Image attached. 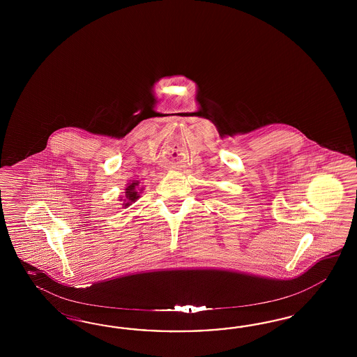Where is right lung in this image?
Segmentation results:
<instances>
[{
	"label": "right lung",
	"mask_w": 357,
	"mask_h": 357,
	"mask_svg": "<svg viewBox=\"0 0 357 357\" xmlns=\"http://www.w3.org/2000/svg\"><path fill=\"white\" fill-rule=\"evenodd\" d=\"M142 190H144V187H141L139 181L128 182L127 185H126L124 196L120 197V202L123 203V204H121L123 208H128V206H132V203H135V202L140 197Z\"/></svg>",
	"instance_id": "right-lung-1"
}]
</instances>
